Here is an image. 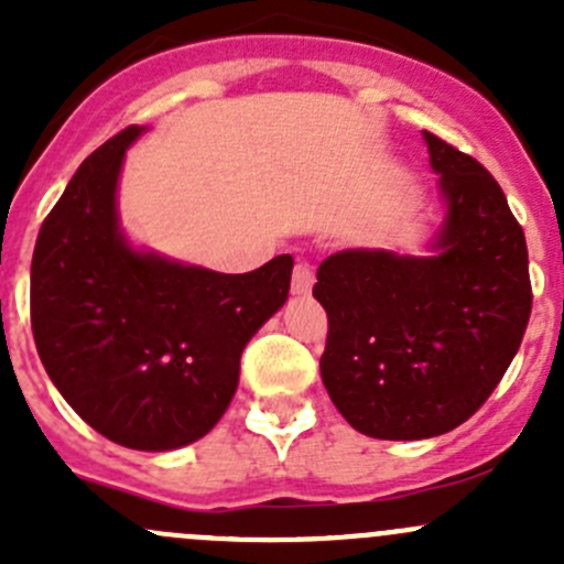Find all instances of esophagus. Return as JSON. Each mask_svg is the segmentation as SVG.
Instances as JSON below:
<instances>
[{
  "label": "esophagus",
  "mask_w": 564,
  "mask_h": 564,
  "mask_svg": "<svg viewBox=\"0 0 564 564\" xmlns=\"http://www.w3.org/2000/svg\"><path fill=\"white\" fill-rule=\"evenodd\" d=\"M311 289H314V270H311V264L300 261L292 272V292L305 297V294H311Z\"/></svg>",
  "instance_id": "34e87169"
}]
</instances>
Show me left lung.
I'll return each mask as SVG.
<instances>
[{"label":"left lung","instance_id":"8db88e82","mask_svg":"<svg viewBox=\"0 0 564 564\" xmlns=\"http://www.w3.org/2000/svg\"><path fill=\"white\" fill-rule=\"evenodd\" d=\"M447 204L436 256L340 250L318 264V368L335 409L373 440H431L488 401L532 314L524 229L480 163L425 130Z\"/></svg>","mask_w":564,"mask_h":564}]
</instances>
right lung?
Instances as JSON below:
<instances>
[{
	"mask_svg": "<svg viewBox=\"0 0 564 564\" xmlns=\"http://www.w3.org/2000/svg\"><path fill=\"white\" fill-rule=\"evenodd\" d=\"M130 124L78 166L32 253V335L84 423L130 451H174L213 431L240 355L289 294L294 259L242 275L139 253L117 220Z\"/></svg>",
	"mask_w": 564,
	"mask_h": 564,
	"instance_id": "add662e5",
	"label": "right lung"
}]
</instances>
